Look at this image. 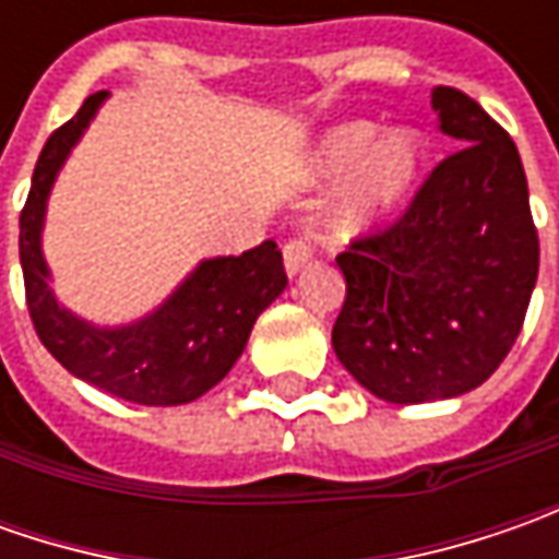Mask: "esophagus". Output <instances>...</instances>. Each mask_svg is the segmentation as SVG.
Segmentation results:
<instances>
[{
  "instance_id": "34e87169",
  "label": "esophagus",
  "mask_w": 559,
  "mask_h": 559,
  "mask_svg": "<svg viewBox=\"0 0 559 559\" xmlns=\"http://www.w3.org/2000/svg\"><path fill=\"white\" fill-rule=\"evenodd\" d=\"M313 254V236L311 233H305V236H295V239H289L286 242V248H283V261H286V273L289 276H295L298 270L305 267L308 261H311Z\"/></svg>"
}]
</instances>
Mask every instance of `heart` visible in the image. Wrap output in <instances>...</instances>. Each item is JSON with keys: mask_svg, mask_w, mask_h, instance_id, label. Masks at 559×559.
I'll return each mask as SVG.
<instances>
[{"mask_svg": "<svg viewBox=\"0 0 559 559\" xmlns=\"http://www.w3.org/2000/svg\"><path fill=\"white\" fill-rule=\"evenodd\" d=\"M426 164V142L414 127L379 133L370 120H348L326 130L311 155V167L323 180L347 177L345 195L335 211L342 236H367L389 224L414 195Z\"/></svg>", "mask_w": 559, "mask_h": 559, "instance_id": "b5f03b06", "label": "heart"}]
</instances>
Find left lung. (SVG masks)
Here are the masks:
<instances>
[{"mask_svg": "<svg viewBox=\"0 0 559 559\" xmlns=\"http://www.w3.org/2000/svg\"><path fill=\"white\" fill-rule=\"evenodd\" d=\"M432 111L461 148L395 226L335 258L345 276L335 357L389 404L483 385L523 330L538 280V233L513 140L461 90L436 86Z\"/></svg>", "mask_w": 559, "mask_h": 559, "instance_id": "1", "label": "left lung"}]
</instances>
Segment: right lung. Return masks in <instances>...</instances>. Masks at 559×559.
Listing matches in <instances>:
<instances>
[{"instance_id":"right-lung-1","label":"right lung","mask_w":559,"mask_h":559,"mask_svg":"<svg viewBox=\"0 0 559 559\" xmlns=\"http://www.w3.org/2000/svg\"><path fill=\"white\" fill-rule=\"evenodd\" d=\"M105 98L108 93L86 98L39 152L17 239L27 311L39 342L76 379L145 407L189 404L233 370L254 320L283 295V254L276 242H261L239 258H204L155 311L123 326H98L64 308L43 258L46 207L61 167Z\"/></svg>"}]
</instances>
